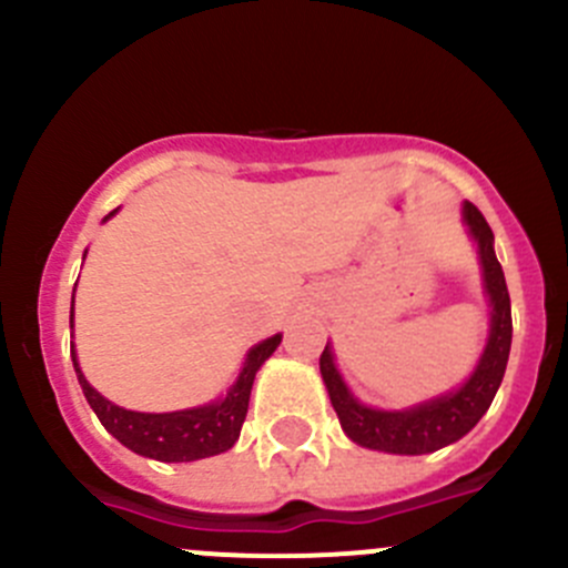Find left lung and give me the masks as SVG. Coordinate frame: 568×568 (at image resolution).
<instances>
[{"instance_id":"left-lung-1","label":"left lung","mask_w":568,"mask_h":568,"mask_svg":"<svg viewBox=\"0 0 568 568\" xmlns=\"http://www.w3.org/2000/svg\"><path fill=\"white\" fill-rule=\"evenodd\" d=\"M464 220H467L469 233L478 242L480 263H484L486 294H489L491 302V332L478 368H475V374L469 376L462 390L406 412L371 409V406L359 404L348 393V387L343 385L341 374L332 363L329 348L321 352V376H324V385L329 390L337 420H341L343 432L363 448L406 456L432 454V450H439L462 439L486 415L489 404L495 400L497 387H500L503 374H506L508 352H511V300H508L503 266L497 261L495 247H491L495 236H491L489 222L484 220V214L473 203H464Z\"/></svg>"}]
</instances>
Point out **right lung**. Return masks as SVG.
I'll use <instances>...</instances> for the list:
<instances>
[{"label": "right lung", "mask_w": 568, "mask_h": 568, "mask_svg": "<svg viewBox=\"0 0 568 568\" xmlns=\"http://www.w3.org/2000/svg\"><path fill=\"white\" fill-rule=\"evenodd\" d=\"M277 346L280 335L257 343L247 354V365H244L239 382L222 400H216L211 406H200V409L168 412V415H145V412L120 409V406H114L112 400H106L104 395L95 393L88 385V379L79 371L77 357H73V348L71 357L79 376V385L84 390V398H88V404L93 406L99 420L104 423V428L118 443H123L134 454L156 462H194L205 459V456L225 454L227 448H233V443L239 439V432H242L244 417H247L250 390L257 368L272 357V352Z\"/></svg>", "instance_id": "right-lung-1"}]
</instances>
